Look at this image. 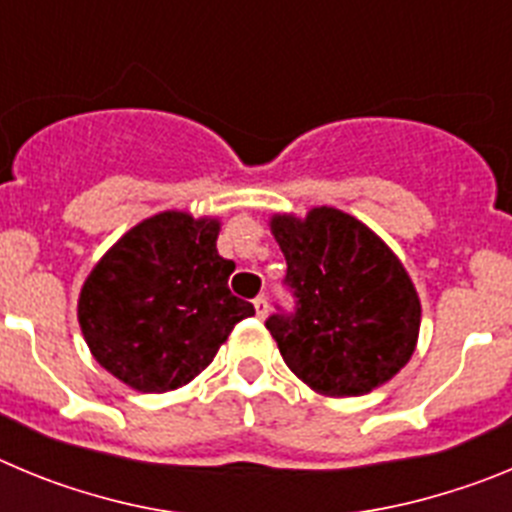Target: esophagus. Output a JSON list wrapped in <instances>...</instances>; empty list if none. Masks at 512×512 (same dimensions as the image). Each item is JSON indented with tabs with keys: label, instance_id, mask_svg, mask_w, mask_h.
Here are the masks:
<instances>
[{
	"label": "esophagus",
	"instance_id": "34e87169",
	"mask_svg": "<svg viewBox=\"0 0 512 512\" xmlns=\"http://www.w3.org/2000/svg\"><path fill=\"white\" fill-rule=\"evenodd\" d=\"M253 307H256V315H259V318H266V312H269V300H266L264 295H259L256 300H253Z\"/></svg>",
	"mask_w": 512,
	"mask_h": 512
}]
</instances>
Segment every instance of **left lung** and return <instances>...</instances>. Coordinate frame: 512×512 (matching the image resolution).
Returning a JSON list of instances; mask_svg holds the SVG:
<instances>
[{"label":"left lung","instance_id":"left-lung-1","mask_svg":"<svg viewBox=\"0 0 512 512\" xmlns=\"http://www.w3.org/2000/svg\"><path fill=\"white\" fill-rule=\"evenodd\" d=\"M287 259L284 284L295 312H274L266 328L284 364L320 395L354 397L390 382L418 343L420 300L387 243L336 207L305 220L271 217Z\"/></svg>","mask_w":512,"mask_h":512}]
</instances>
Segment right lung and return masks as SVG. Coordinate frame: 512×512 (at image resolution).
Wrapping results in <instances>:
<instances>
[{
  "label": "right lung",
  "instance_id": "1",
  "mask_svg": "<svg viewBox=\"0 0 512 512\" xmlns=\"http://www.w3.org/2000/svg\"><path fill=\"white\" fill-rule=\"evenodd\" d=\"M220 223L161 212L104 253L79 297L94 359L138 392L192 382L253 305L230 295L233 261L217 253Z\"/></svg>",
  "mask_w": 512,
  "mask_h": 512
}]
</instances>
